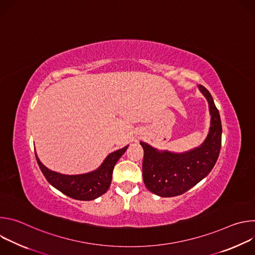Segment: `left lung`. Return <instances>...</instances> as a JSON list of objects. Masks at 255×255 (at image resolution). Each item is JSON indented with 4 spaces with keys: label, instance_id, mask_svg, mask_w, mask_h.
Listing matches in <instances>:
<instances>
[{
    "label": "left lung",
    "instance_id": "8db88e82",
    "mask_svg": "<svg viewBox=\"0 0 255 255\" xmlns=\"http://www.w3.org/2000/svg\"><path fill=\"white\" fill-rule=\"evenodd\" d=\"M209 104L211 123L203 143L186 152L158 150L143 141V181L151 193L163 197H175L186 193L205 178L214 167L221 149L222 125L220 114L209 91L198 86Z\"/></svg>",
    "mask_w": 255,
    "mask_h": 255
}]
</instances>
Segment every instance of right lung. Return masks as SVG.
<instances>
[{"instance_id": "right-lung-1", "label": "right lung", "mask_w": 255, "mask_h": 255, "mask_svg": "<svg viewBox=\"0 0 255 255\" xmlns=\"http://www.w3.org/2000/svg\"><path fill=\"white\" fill-rule=\"evenodd\" d=\"M129 145L109 154L95 170L82 174H63L48 169L35 153L37 163L48 183L69 198L80 201H92L104 195L112 181V173L118 159Z\"/></svg>"}]
</instances>
